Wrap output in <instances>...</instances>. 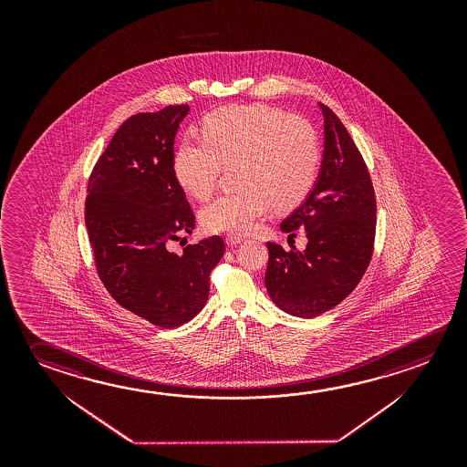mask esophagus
Segmentation results:
<instances>
[{"label":"esophagus","mask_w":467,"mask_h":467,"mask_svg":"<svg viewBox=\"0 0 467 467\" xmlns=\"http://www.w3.org/2000/svg\"><path fill=\"white\" fill-rule=\"evenodd\" d=\"M244 239L245 237L241 236V234H233V233H231V234H228V236H226V244L237 245L239 244V243H243Z\"/></svg>","instance_id":"34e87169"}]
</instances>
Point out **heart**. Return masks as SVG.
<instances>
[{"label":"heart","mask_w":467,"mask_h":467,"mask_svg":"<svg viewBox=\"0 0 467 467\" xmlns=\"http://www.w3.org/2000/svg\"><path fill=\"white\" fill-rule=\"evenodd\" d=\"M202 137L177 145V181L192 197L207 200L224 168L236 164L239 185L203 208L208 231L251 233L270 208L298 207L316 184L321 140L305 117L264 104L226 106L205 117Z\"/></svg>","instance_id":"1"}]
</instances>
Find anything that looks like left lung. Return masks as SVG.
I'll return each instance as SVG.
<instances>
[{
    "label": "left lung",
    "instance_id": "left-lung-1",
    "mask_svg": "<svg viewBox=\"0 0 467 467\" xmlns=\"http://www.w3.org/2000/svg\"><path fill=\"white\" fill-rule=\"evenodd\" d=\"M324 154L307 199L283 220V233L305 228V251L267 243L265 286L276 306L316 317L342 303L365 275L373 255L376 197L363 156L344 123L327 106Z\"/></svg>",
    "mask_w": 467,
    "mask_h": 467
}]
</instances>
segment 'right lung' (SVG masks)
Wrapping results in <instances>:
<instances>
[{
    "label": "right lung",
    "instance_id": "add662e5",
    "mask_svg": "<svg viewBox=\"0 0 467 467\" xmlns=\"http://www.w3.org/2000/svg\"><path fill=\"white\" fill-rule=\"evenodd\" d=\"M187 112L181 104L127 119L92 169L85 203L100 282L120 306L164 329L205 306L210 272L224 254L220 236L181 255L169 251L195 228L174 172V138Z\"/></svg>",
    "mask_w": 467,
    "mask_h": 467
}]
</instances>
